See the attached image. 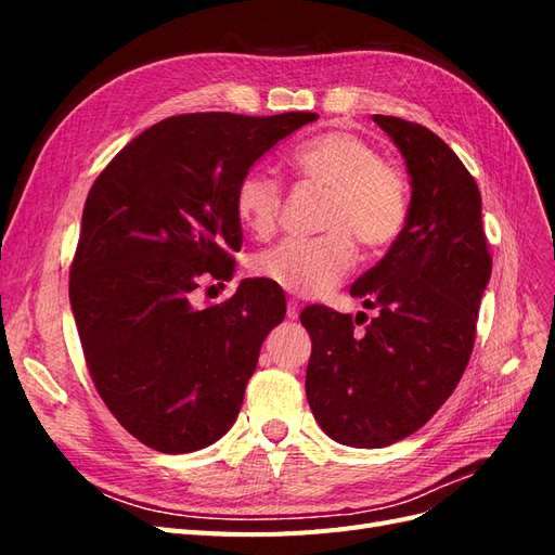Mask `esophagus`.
Segmentation results:
<instances>
[{
    "mask_svg": "<svg viewBox=\"0 0 555 555\" xmlns=\"http://www.w3.org/2000/svg\"><path fill=\"white\" fill-rule=\"evenodd\" d=\"M298 314H300V306H298V300L289 298V304H287V317H289V319H298Z\"/></svg>",
    "mask_w": 555,
    "mask_h": 555,
    "instance_id": "esophagus-1",
    "label": "esophagus"
}]
</instances>
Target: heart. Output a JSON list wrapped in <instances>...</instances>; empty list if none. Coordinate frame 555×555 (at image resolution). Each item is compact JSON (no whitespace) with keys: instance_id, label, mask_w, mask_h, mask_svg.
Returning a JSON list of instances; mask_svg holds the SVG:
<instances>
[{"instance_id":"1","label":"heart","mask_w":555,"mask_h":555,"mask_svg":"<svg viewBox=\"0 0 555 555\" xmlns=\"http://www.w3.org/2000/svg\"><path fill=\"white\" fill-rule=\"evenodd\" d=\"M294 166L306 182L328 192L319 217L324 236L289 238L261 251L251 263L259 278L296 296H324L338 287L357 259L354 241L384 249L408 224V180L379 157L373 141L349 129H331L300 145ZM284 201L282 182L266 166H251L236 184V215L257 238L273 236Z\"/></svg>"}]
</instances>
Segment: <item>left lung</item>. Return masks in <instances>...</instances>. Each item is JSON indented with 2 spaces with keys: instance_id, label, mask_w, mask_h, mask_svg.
<instances>
[{
  "instance_id": "left-lung-1",
  "label": "left lung",
  "mask_w": 555,
  "mask_h": 555,
  "mask_svg": "<svg viewBox=\"0 0 555 555\" xmlns=\"http://www.w3.org/2000/svg\"><path fill=\"white\" fill-rule=\"evenodd\" d=\"M405 157L408 224L349 294L377 310L367 321L324 306L300 312L312 338L306 396L340 444L389 447L422 428L456 389L475 347L491 255L481 194L456 153L430 129L375 115Z\"/></svg>"
}]
</instances>
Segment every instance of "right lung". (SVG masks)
<instances>
[{"instance_id": "add662e5", "label": "right lung", "mask_w": 555, "mask_h": 555, "mask_svg": "<svg viewBox=\"0 0 555 555\" xmlns=\"http://www.w3.org/2000/svg\"><path fill=\"white\" fill-rule=\"evenodd\" d=\"M317 117H166L94 180L69 300L99 396L145 447L190 453L236 422L266 335L287 312L284 294L268 280H243L224 304L194 308L192 292L236 268L241 176Z\"/></svg>"}]
</instances>
